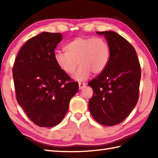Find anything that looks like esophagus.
I'll return each instance as SVG.
<instances>
[{
  "instance_id": "obj_1",
  "label": "esophagus",
  "mask_w": 158,
  "mask_h": 158,
  "mask_svg": "<svg viewBox=\"0 0 158 158\" xmlns=\"http://www.w3.org/2000/svg\"><path fill=\"white\" fill-rule=\"evenodd\" d=\"M85 86V84H84V83H79V89H82Z\"/></svg>"
}]
</instances>
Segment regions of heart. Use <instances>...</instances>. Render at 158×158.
<instances>
[{"label": "heart", "mask_w": 158, "mask_h": 158, "mask_svg": "<svg viewBox=\"0 0 158 158\" xmlns=\"http://www.w3.org/2000/svg\"><path fill=\"white\" fill-rule=\"evenodd\" d=\"M66 52L54 53L58 66L68 74H75L78 81H84L90 74H100L105 70L110 59V47L108 42L100 37H77L66 44Z\"/></svg>", "instance_id": "heart-1"}]
</instances>
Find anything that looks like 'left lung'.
I'll list each match as a JSON object with an SVG mask.
<instances>
[{
  "mask_svg": "<svg viewBox=\"0 0 158 158\" xmlns=\"http://www.w3.org/2000/svg\"><path fill=\"white\" fill-rule=\"evenodd\" d=\"M104 35L110 47V59L102 73L89 82L93 95L89 108L96 121L105 126L121 123L137 105L141 66L135 48L114 31Z\"/></svg>",
  "mask_w": 158,
  "mask_h": 158,
  "instance_id": "left-lung-1",
  "label": "left lung"
}]
</instances>
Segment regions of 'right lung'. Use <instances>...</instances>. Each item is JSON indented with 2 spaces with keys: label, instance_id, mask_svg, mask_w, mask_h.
Wrapping results in <instances>:
<instances>
[{
  "label": "right lung",
  "instance_id": "add662e5",
  "mask_svg": "<svg viewBox=\"0 0 158 158\" xmlns=\"http://www.w3.org/2000/svg\"><path fill=\"white\" fill-rule=\"evenodd\" d=\"M62 38L60 33L48 32L31 37L21 47L12 68L19 105L40 127L59 124L79 90L78 83L54 60V49Z\"/></svg>",
  "mask_w": 158,
  "mask_h": 158
}]
</instances>
